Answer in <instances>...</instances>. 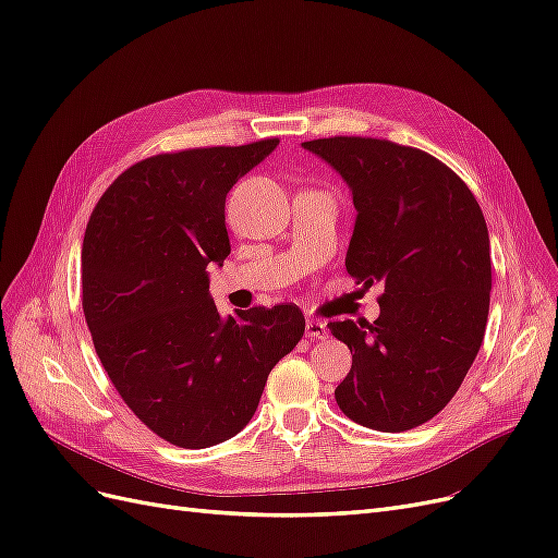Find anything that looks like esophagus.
Instances as JSON below:
<instances>
[{
	"instance_id": "obj_1",
	"label": "esophagus",
	"mask_w": 558,
	"mask_h": 558,
	"mask_svg": "<svg viewBox=\"0 0 558 558\" xmlns=\"http://www.w3.org/2000/svg\"><path fill=\"white\" fill-rule=\"evenodd\" d=\"M305 335L307 337H316V340H324V337H328V328H326V324L324 320H316V318H310L307 324H305Z\"/></svg>"
}]
</instances>
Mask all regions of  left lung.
<instances>
[{"label": "left lung", "instance_id": "left-lung-1", "mask_svg": "<svg viewBox=\"0 0 558 558\" xmlns=\"http://www.w3.org/2000/svg\"><path fill=\"white\" fill-rule=\"evenodd\" d=\"M349 183L356 226L347 272L384 283L377 320H332L353 353L335 388L356 424L402 433L456 396L484 340L492 251L475 195L426 150L375 137L302 144Z\"/></svg>", "mask_w": 558, "mask_h": 558}]
</instances>
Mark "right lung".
I'll list each match as a JSON object with an SVG mask.
<instances>
[{
    "instance_id": "1",
    "label": "right lung",
    "mask_w": 558,
    "mask_h": 558,
    "mask_svg": "<svg viewBox=\"0 0 558 558\" xmlns=\"http://www.w3.org/2000/svg\"><path fill=\"white\" fill-rule=\"evenodd\" d=\"M279 140L134 162L95 205L81 251L83 314L111 384L146 428L183 449L238 435L295 349V305L223 318L209 263L230 253L226 195Z\"/></svg>"
}]
</instances>
